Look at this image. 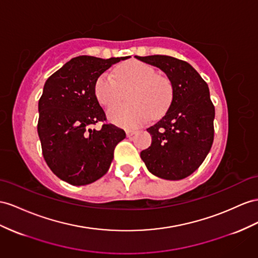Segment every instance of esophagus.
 Segmentation results:
<instances>
[{
	"mask_svg": "<svg viewBox=\"0 0 258 258\" xmlns=\"http://www.w3.org/2000/svg\"><path fill=\"white\" fill-rule=\"evenodd\" d=\"M136 133H137V131H135V130H127V131H126L127 137H132V136H133V135L136 134Z\"/></svg>",
	"mask_w": 258,
	"mask_h": 258,
	"instance_id": "esophagus-1",
	"label": "esophagus"
}]
</instances>
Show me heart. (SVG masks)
I'll return each mask as SVG.
<instances>
[{
	"mask_svg": "<svg viewBox=\"0 0 258 258\" xmlns=\"http://www.w3.org/2000/svg\"><path fill=\"white\" fill-rule=\"evenodd\" d=\"M102 73L95 82V97L102 107L109 108L120 101L123 91L130 89V105L117 106L108 110V117L120 126L132 128L159 116L167 111L172 100L173 89L170 79L158 75L150 64L131 60L120 64L113 71Z\"/></svg>",
	"mask_w": 258,
	"mask_h": 258,
	"instance_id": "heart-1",
	"label": "heart"
}]
</instances>
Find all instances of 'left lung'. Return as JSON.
Instances as JSON below:
<instances>
[{"mask_svg":"<svg viewBox=\"0 0 258 258\" xmlns=\"http://www.w3.org/2000/svg\"><path fill=\"white\" fill-rule=\"evenodd\" d=\"M166 73L172 84L171 104L159 122L147 128L151 145L141 153L147 169L166 180L192 174L214 142L215 107L207 83L187 62L168 55L136 56Z\"/></svg>","mask_w":258,"mask_h":258,"instance_id":"left-lung-1","label":"left lung"}]
</instances>
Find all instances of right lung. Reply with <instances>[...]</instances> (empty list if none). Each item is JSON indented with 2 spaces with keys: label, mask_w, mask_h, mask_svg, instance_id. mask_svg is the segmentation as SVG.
I'll return each instance as SVG.
<instances>
[{
  "label": "right lung",
  "mask_w": 258,
  "mask_h": 258,
  "mask_svg": "<svg viewBox=\"0 0 258 258\" xmlns=\"http://www.w3.org/2000/svg\"><path fill=\"white\" fill-rule=\"evenodd\" d=\"M130 56L100 58L81 55L52 74L39 99L38 135L45 162L57 177L72 185H86L103 176L125 132L107 121L95 97L96 79Z\"/></svg>",
  "instance_id": "1"
}]
</instances>
